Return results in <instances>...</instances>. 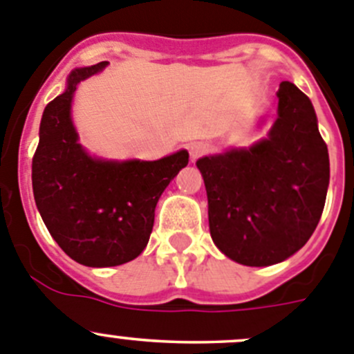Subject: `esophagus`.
<instances>
[{
	"label": "esophagus",
	"instance_id": "obj_1",
	"mask_svg": "<svg viewBox=\"0 0 354 354\" xmlns=\"http://www.w3.org/2000/svg\"><path fill=\"white\" fill-rule=\"evenodd\" d=\"M194 157H197V155H194Z\"/></svg>",
	"mask_w": 354,
	"mask_h": 354
}]
</instances>
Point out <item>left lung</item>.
<instances>
[{
	"mask_svg": "<svg viewBox=\"0 0 354 354\" xmlns=\"http://www.w3.org/2000/svg\"><path fill=\"white\" fill-rule=\"evenodd\" d=\"M277 99V118L266 140L197 160L213 243L250 267L283 262L309 241L330 181L313 102L292 82L279 85Z\"/></svg>",
	"mask_w": 354,
	"mask_h": 354,
	"instance_id": "8db88e82",
	"label": "left lung"
}]
</instances>
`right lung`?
Listing matches in <instances>:
<instances>
[{"label":"right lung","mask_w":354,"mask_h":354,"mask_svg":"<svg viewBox=\"0 0 354 354\" xmlns=\"http://www.w3.org/2000/svg\"><path fill=\"white\" fill-rule=\"evenodd\" d=\"M106 64L73 69L66 91L45 106L32 157V194L43 222L62 252L87 267L122 266L143 252L158 197L188 164L187 150L151 162H117L82 148L73 94Z\"/></svg>","instance_id":"obj_1"}]
</instances>
